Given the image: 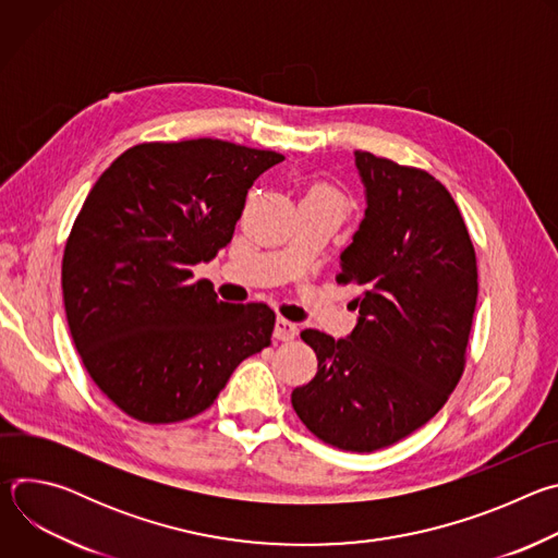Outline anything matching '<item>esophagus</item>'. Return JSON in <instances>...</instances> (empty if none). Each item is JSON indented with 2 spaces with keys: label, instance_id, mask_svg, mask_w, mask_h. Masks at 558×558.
Here are the masks:
<instances>
[{
  "label": "esophagus",
  "instance_id": "obj_1",
  "mask_svg": "<svg viewBox=\"0 0 558 558\" xmlns=\"http://www.w3.org/2000/svg\"><path fill=\"white\" fill-rule=\"evenodd\" d=\"M274 336L282 342H289L298 336V325L291 323V320H284V317H278L276 320V329H274Z\"/></svg>",
  "mask_w": 558,
  "mask_h": 558
}]
</instances>
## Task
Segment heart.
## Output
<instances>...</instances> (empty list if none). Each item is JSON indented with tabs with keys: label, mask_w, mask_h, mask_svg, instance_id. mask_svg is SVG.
<instances>
[{
	"label": "heart",
	"mask_w": 558,
	"mask_h": 558,
	"mask_svg": "<svg viewBox=\"0 0 558 558\" xmlns=\"http://www.w3.org/2000/svg\"><path fill=\"white\" fill-rule=\"evenodd\" d=\"M311 194H315V196H323V198H329V201H333V203L342 205V198H340V194H338L333 187H327V185H317L315 190H311Z\"/></svg>",
	"instance_id": "1"
}]
</instances>
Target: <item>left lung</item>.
<instances>
[{
	"instance_id": "left-lung-1",
	"label": "left lung",
	"mask_w": 558,
	"mask_h": 558,
	"mask_svg": "<svg viewBox=\"0 0 558 558\" xmlns=\"http://www.w3.org/2000/svg\"><path fill=\"white\" fill-rule=\"evenodd\" d=\"M355 166L366 211L336 280L360 287V317L347 340L300 333L317 373L291 392V404L317 439L373 452L448 402L463 375L480 284L463 216L435 177L360 149Z\"/></svg>"
}]
</instances>
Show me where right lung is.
<instances>
[{
  "instance_id": "1",
  "label": "right lung",
  "mask_w": 558,
  "mask_h": 558,
  "mask_svg": "<svg viewBox=\"0 0 558 558\" xmlns=\"http://www.w3.org/2000/svg\"><path fill=\"white\" fill-rule=\"evenodd\" d=\"M280 161L220 138L151 141L90 190L63 252V304L86 371L125 415L190 420L269 347L276 313L218 300L192 267L231 243L250 187Z\"/></svg>"
}]
</instances>
